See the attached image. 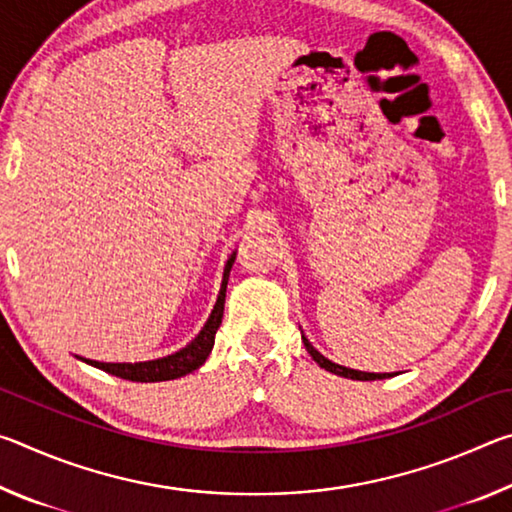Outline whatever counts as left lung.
Instances as JSON below:
<instances>
[{"label":"left lung","mask_w":512,"mask_h":512,"mask_svg":"<svg viewBox=\"0 0 512 512\" xmlns=\"http://www.w3.org/2000/svg\"><path fill=\"white\" fill-rule=\"evenodd\" d=\"M302 343H305L307 352L311 354V359H314L320 368H325L329 372H334V375H341V377H348V379H359V381H372V379H386L391 377V372H361V370H352V368H345L339 366V363H332L329 359H325L323 354H320L314 345H311L305 336H302Z\"/></svg>","instance_id":"obj_1"}]
</instances>
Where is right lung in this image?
Instances as JSON below:
<instances>
[{
    "label": "right lung",
    "instance_id": "right-lung-1",
    "mask_svg": "<svg viewBox=\"0 0 512 512\" xmlns=\"http://www.w3.org/2000/svg\"><path fill=\"white\" fill-rule=\"evenodd\" d=\"M232 262H235V255L228 259L223 271V282H221V291L219 298H216V305L212 309V316L207 318L205 327L201 329V334L187 345V348L178 350L176 354H169L164 359H155V361H142V363H101V361H90L83 359L90 366L106 370L110 375L128 379V381H167V379H178L187 375V372L196 370L198 366H203V361L210 354L212 345H214V334L221 325L223 318V302H225V287H228V275Z\"/></svg>",
    "mask_w": 512,
    "mask_h": 512
}]
</instances>
